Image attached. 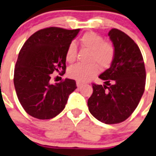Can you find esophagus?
<instances>
[{
    "label": "esophagus",
    "instance_id": "obj_1",
    "mask_svg": "<svg viewBox=\"0 0 156 156\" xmlns=\"http://www.w3.org/2000/svg\"><path fill=\"white\" fill-rule=\"evenodd\" d=\"M76 84H77V86H78V87H81L82 86H83V83H82V82H76Z\"/></svg>",
    "mask_w": 156,
    "mask_h": 156
}]
</instances>
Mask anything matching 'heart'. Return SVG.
<instances>
[{
	"label": "heart",
	"instance_id": "obj_1",
	"mask_svg": "<svg viewBox=\"0 0 156 156\" xmlns=\"http://www.w3.org/2000/svg\"><path fill=\"white\" fill-rule=\"evenodd\" d=\"M82 48L90 51L89 65L76 64L68 69L67 74L77 82H86L92 79L98 73V67L105 69L110 66L114 58L115 49L112 44L105 42L101 36L94 32H86L81 37ZM77 55V47L74 43L68 46L66 52V59L68 62H73Z\"/></svg>",
	"mask_w": 156,
	"mask_h": 156
}]
</instances>
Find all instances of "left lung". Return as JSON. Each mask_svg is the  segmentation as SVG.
Masks as SVG:
<instances>
[{"mask_svg":"<svg viewBox=\"0 0 156 156\" xmlns=\"http://www.w3.org/2000/svg\"><path fill=\"white\" fill-rule=\"evenodd\" d=\"M108 36L115 49L110 67L99 75L104 85L93 84L88 99L90 113L112 125L129 118L144 92L146 71L140 50L128 35L113 28Z\"/></svg>","mask_w":156,"mask_h":156,"instance_id":"left-lung-1","label":"left lung"}]
</instances>
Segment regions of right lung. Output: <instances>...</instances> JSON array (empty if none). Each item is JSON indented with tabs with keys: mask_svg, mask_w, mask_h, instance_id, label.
I'll return each instance as SVG.
<instances>
[{
	"mask_svg": "<svg viewBox=\"0 0 156 156\" xmlns=\"http://www.w3.org/2000/svg\"><path fill=\"white\" fill-rule=\"evenodd\" d=\"M79 31L48 27L31 35L22 47L13 82L20 103L30 116L53 118L63 110L69 95L77 88L73 79L55 84L50 79L54 72L65 74L66 49Z\"/></svg>",
	"mask_w": 156,
	"mask_h": 156,
	"instance_id": "add662e5",
	"label": "right lung"
}]
</instances>
